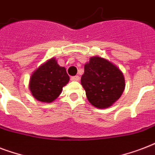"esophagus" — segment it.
<instances>
[{"label":"esophagus","instance_id":"34e87169","mask_svg":"<svg viewBox=\"0 0 155 155\" xmlns=\"http://www.w3.org/2000/svg\"><path fill=\"white\" fill-rule=\"evenodd\" d=\"M80 79V78L79 75H75V76H72V77L71 78V80H72V81H79Z\"/></svg>","mask_w":155,"mask_h":155}]
</instances>
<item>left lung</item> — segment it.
<instances>
[{
    "mask_svg": "<svg viewBox=\"0 0 155 155\" xmlns=\"http://www.w3.org/2000/svg\"><path fill=\"white\" fill-rule=\"evenodd\" d=\"M81 84L86 97L96 108H109L122 95L125 87L123 73L105 58L94 56L84 65Z\"/></svg>",
    "mask_w": 155,
    "mask_h": 155,
    "instance_id": "1",
    "label": "left lung"
}]
</instances>
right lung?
Instances as JSON below:
<instances>
[{"instance_id":"add662e5","label":"right lung","mask_w":155,"mask_h":155,"mask_svg":"<svg viewBox=\"0 0 155 155\" xmlns=\"http://www.w3.org/2000/svg\"><path fill=\"white\" fill-rule=\"evenodd\" d=\"M69 80L65 68L60 67L55 58H52L34 71L29 87L35 99L51 103L61 94Z\"/></svg>"}]
</instances>
